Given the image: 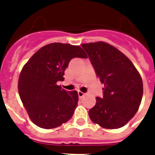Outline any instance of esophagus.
Returning <instances> with one entry per match:
<instances>
[{
  "instance_id": "1",
  "label": "esophagus",
  "mask_w": 155,
  "mask_h": 155,
  "mask_svg": "<svg viewBox=\"0 0 155 155\" xmlns=\"http://www.w3.org/2000/svg\"><path fill=\"white\" fill-rule=\"evenodd\" d=\"M85 93L82 92L81 91H78V96H79V97H83Z\"/></svg>"
}]
</instances>
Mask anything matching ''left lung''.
Here are the masks:
<instances>
[{"label":"left lung","mask_w":155,"mask_h":155,"mask_svg":"<svg viewBox=\"0 0 155 155\" xmlns=\"http://www.w3.org/2000/svg\"><path fill=\"white\" fill-rule=\"evenodd\" d=\"M81 46L104 85L103 97H97V103L89 109L90 119L105 129L122 127L134 117L142 101L141 75L124 54L106 42Z\"/></svg>","instance_id":"8db88e82"}]
</instances>
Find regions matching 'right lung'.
Masks as SVG:
<instances>
[{
	"label": "right lung",
	"instance_id": "right-lung-1",
	"mask_svg": "<svg viewBox=\"0 0 155 155\" xmlns=\"http://www.w3.org/2000/svg\"><path fill=\"white\" fill-rule=\"evenodd\" d=\"M74 58H87L79 46L54 42L39 49L25 63L18 80V92L30 120L42 129H54L71 118L78 104L76 91L57 85Z\"/></svg>",
	"mask_w": 155,
	"mask_h": 155
}]
</instances>
